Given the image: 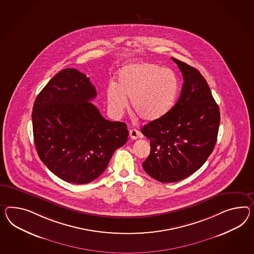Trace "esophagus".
<instances>
[{"mask_svg": "<svg viewBox=\"0 0 254 254\" xmlns=\"http://www.w3.org/2000/svg\"><path fill=\"white\" fill-rule=\"evenodd\" d=\"M129 133H130V139H132V140H136L140 134L139 130H137L136 129H131L129 131Z\"/></svg>", "mask_w": 254, "mask_h": 254, "instance_id": "34e87169", "label": "esophagus"}]
</instances>
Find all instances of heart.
Returning a JSON list of instances; mask_svg holds the SVG:
<instances>
[{"label":"heart","mask_w":254,"mask_h":254,"mask_svg":"<svg viewBox=\"0 0 254 254\" xmlns=\"http://www.w3.org/2000/svg\"><path fill=\"white\" fill-rule=\"evenodd\" d=\"M178 93L179 80L171 70L154 64H135L120 71L118 85L109 87L107 98L116 116L124 114L127 99H130L131 109L139 117L155 122L171 111Z\"/></svg>","instance_id":"1"}]
</instances>
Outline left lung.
<instances>
[{
  "mask_svg": "<svg viewBox=\"0 0 254 254\" xmlns=\"http://www.w3.org/2000/svg\"><path fill=\"white\" fill-rule=\"evenodd\" d=\"M183 76L181 97L165 116L144 125L150 140L144 171L160 182L182 181L202 167L215 147L220 124L218 105L197 69L172 58Z\"/></svg>",
  "mask_w": 254,
  "mask_h": 254,
  "instance_id": "obj_1",
  "label": "left lung"
}]
</instances>
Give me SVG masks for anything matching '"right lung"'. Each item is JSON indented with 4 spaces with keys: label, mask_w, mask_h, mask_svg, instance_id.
Instances as JSON below:
<instances>
[{
    "label": "right lung",
    "mask_w": 254,
    "mask_h": 254,
    "mask_svg": "<svg viewBox=\"0 0 254 254\" xmlns=\"http://www.w3.org/2000/svg\"><path fill=\"white\" fill-rule=\"evenodd\" d=\"M97 97L89 77L64 69L36 98L33 134L39 158L67 182L85 184L104 172L115 150L127 142L124 123L102 117L92 99Z\"/></svg>",
    "instance_id": "1"
}]
</instances>
